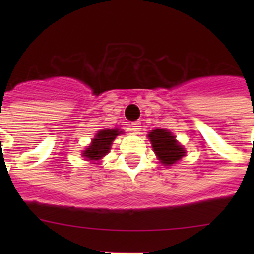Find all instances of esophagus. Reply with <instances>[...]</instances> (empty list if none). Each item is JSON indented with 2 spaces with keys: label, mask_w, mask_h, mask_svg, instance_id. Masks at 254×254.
Returning a JSON list of instances; mask_svg holds the SVG:
<instances>
[{
  "label": "esophagus",
  "mask_w": 254,
  "mask_h": 254,
  "mask_svg": "<svg viewBox=\"0 0 254 254\" xmlns=\"http://www.w3.org/2000/svg\"><path fill=\"white\" fill-rule=\"evenodd\" d=\"M140 129H141V123L140 122H134L130 124V130H131V131L137 132L140 131Z\"/></svg>",
  "instance_id": "34e87169"
}]
</instances>
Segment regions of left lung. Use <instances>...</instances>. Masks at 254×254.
<instances>
[{
  "instance_id": "obj_1",
  "label": "left lung",
  "mask_w": 254,
  "mask_h": 254,
  "mask_svg": "<svg viewBox=\"0 0 254 254\" xmlns=\"http://www.w3.org/2000/svg\"><path fill=\"white\" fill-rule=\"evenodd\" d=\"M156 156L163 166H172L186 156V150L179 145L172 132L166 129H155L147 135Z\"/></svg>"
}]
</instances>
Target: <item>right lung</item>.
I'll return each mask as SVG.
<instances>
[{"instance_id":"1","label":"right lung","mask_w":254,"mask_h":254,"mask_svg":"<svg viewBox=\"0 0 254 254\" xmlns=\"http://www.w3.org/2000/svg\"><path fill=\"white\" fill-rule=\"evenodd\" d=\"M123 134L119 129H106L99 130L94 139L92 140L91 145L87 146L86 150L83 151L82 156L87 158V161H99L109 152L112 147V143L118 135Z\"/></svg>"}]
</instances>
